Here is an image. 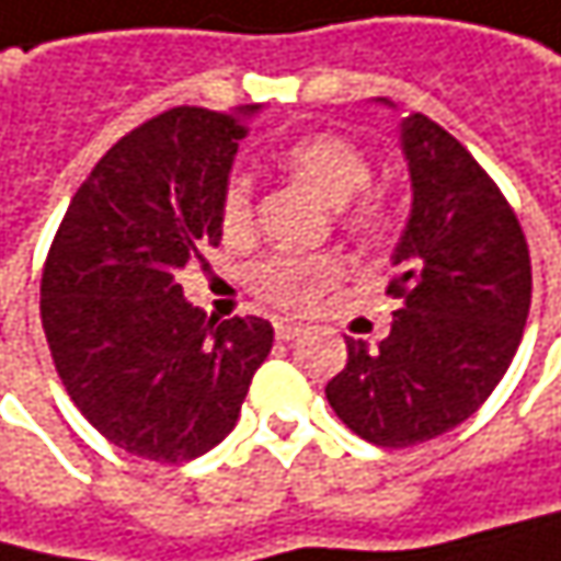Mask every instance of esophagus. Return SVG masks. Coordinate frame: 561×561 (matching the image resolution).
<instances>
[{"label": "esophagus", "instance_id": "esophagus-1", "mask_svg": "<svg viewBox=\"0 0 561 561\" xmlns=\"http://www.w3.org/2000/svg\"><path fill=\"white\" fill-rule=\"evenodd\" d=\"M276 331V340H295L298 333H305V324H295V321H276L273 324Z\"/></svg>", "mask_w": 561, "mask_h": 561}]
</instances>
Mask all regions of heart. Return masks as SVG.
<instances>
[{"instance_id": "heart-1", "label": "heart", "mask_w": 561, "mask_h": 561, "mask_svg": "<svg viewBox=\"0 0 561 561\" xmlns=\"http://www.w3.org/2000/svg\"><path fill=\"white\" fill-rule=\"evenodd\" d=\"M279 163L285 173L308 182L331 205H343L340 215L350 230L376 233L385 228L388 205L382 195L366 188L373 179V163L350 137L333 130L301 134L282 147ZM218 225L230 243H243L253 237V188L243 176L228 179L218 205ZM340 276L343 263L331 253H270L247 270L250 288L282 311L311 308Z\"/></svg>"}]
</instances>
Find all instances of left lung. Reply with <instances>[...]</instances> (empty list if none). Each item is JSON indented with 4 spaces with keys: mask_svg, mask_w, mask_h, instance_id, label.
<instances>
[{
    "mask_svg": "<svg viewBox=\"0 0 561 561\" xmlns=\"http://www.w3.org/2000/svg\"><path fill=\"white\" fill-rule=\"evenodd\" d=\"M414 205L385 295L401 298L379 350L346 336L328 382L336 417L376 446L459 427L504 379L530 314V247L482 163L427 115L401 125Z\"/></svg>",
    "mask_w": 561,
    "mask_h": 561,
    "instance_id": "obj_1",
    "label": "left lung"
}]
</instances>
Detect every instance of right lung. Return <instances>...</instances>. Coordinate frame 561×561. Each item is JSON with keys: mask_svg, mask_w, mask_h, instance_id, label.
Wrapping results in <instances>:
<instances>
[{"mask_svg": "<svg viewBox=\"0 0 561 561\" xmlns=\"http://www.w3.org/2000/svg\"><path fill=\"white\" fill-rule=\"evenodd\" d=\"M253 108H170L125 134L82 182L41 273L57 376L108 443L188 462L237 424L273 350L263 318L215 321L176 273L218 247V205Z\"/></svg>", "mask_w": 561, "mask_h": 561, "instance_id": "add662e5", "label": "right lung"}]
</instances>
